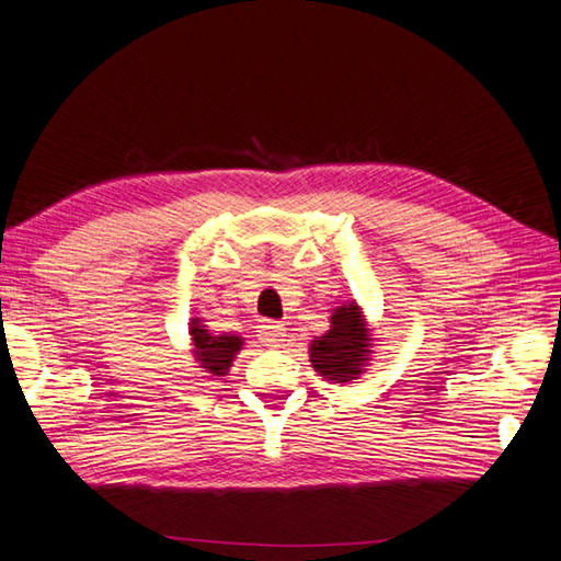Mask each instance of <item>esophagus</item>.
I'll return each instance as SVG.
<instances>
[{
	"label": "esophagus",
	"mask_w": 561,
	"mask_h": 561,
	"mask_svg": "<svg viewBox=\"0 0 561 561\" xmlns=\"http://www.w3.org/2000/svg\"><path fill=\"white\" fill-rule=\"evenodd\" d=\"M257 336H260V342H262L264 346H280V344L285 342L287 332H285L283 325H278V322L264 320L262 325L257 328Z\"/></svg>",
	"instance_id": "1"
}]
</instances>
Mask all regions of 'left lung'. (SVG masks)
<instances>
[{"label": "left lung", "mask_w": 561, "mask_h": 561, "mask_svg": "<svg viewBox=\"0 0 561 561\" xmlns=\"http://www.w3.org/2000/svg\"><path fill=\"white\" fill-rule=\"evenodd\" d=\"M371 348H375V336H371L369 322L358 301L351 299L332 309L330 330L311 339L309 360L318 377L332 383H348L365 375L375 355Z\"/></svg>", "instance_id": "obj_1"}]
</instances>
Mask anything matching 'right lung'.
I'll return each mask as SVG.
<instances>
[{
    "instance_id": "right-lung-1",
    "label": "right lung",
    "mask_w": 561,
    "mask_h": 561,
    "mask_svg": "<svg viewBox=\"0 0 561 561\" xmlns=\"http://www.w3.org/2000/svg\"><path fill=\"white\" fill-rule=\"evenodd\" d=\"M190 336L194 363H198L196 367L206 375V379L225 377L233 365V358L243 348V336L231 332L215 334L203 325V318L190 320Z\"/></svg>"
}]
</instances>
